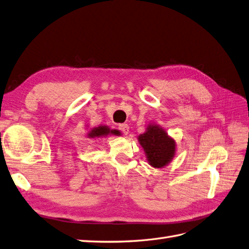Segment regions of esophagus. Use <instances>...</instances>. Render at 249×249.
Returning a JSON list of instances; mask_svg holds the SVG:
<instances>
[{
	"label": "esophagus",
	"mask_w": 249,
	"mask_h": 249,
	"mask_svg": "<svg viewBox=\"0 0 249 249\" xmlns=\"http://www.w3.org/2000/svg\"><path fill=\"white\" fill-rule=\"evenodd\" d=\"M118 128L123 132L124 135H127L128 132H130V126H128L127 124H121L118 125Z\"/></svg>",
	"instance_id": "34e87169"
}]
</instances>
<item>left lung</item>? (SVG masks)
Segmentation results:
<instances>
[{"instance_id":"8db88e82","label":"left lung","mask_w":249,"mask_h":249,"mask_svg":"<svg viewBox=\"0 0 249 249\" xmlns=\"http://www.w3.org/2000/svg\"><path fill=\"white\" fill-rule=\"evenodd\" d=\"M138 141L148 164L153 168H164L175 156V140L159 124H148L145 133L138 137Z\"/></svg>"}]
</instances>
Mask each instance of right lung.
Here are the masks:
<instances>
[{"label": "right lung", "instance_id": "obj_1", "mask_svg": "<svg viewBox=\"0 0 249 249\" xmlns=\"http://www.w3.org/2000/svg\"><path fill=\"white\" fill-rule=\"evenodd\" d=\"M110 134H118L116 130H110L107 125H99L97 127H93L88 133L89 138H99V137H105Z\"/></svg>", "mask_w": 249, "mask_h": 249}]
</instances>
